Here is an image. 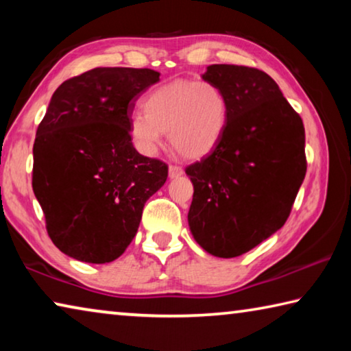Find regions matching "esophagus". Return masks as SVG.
<instances>
[{
	"instance_id": "obj_1",
	"label": "esophagus",
	"mask_w": 351,
	"mask_h": 351,
	"mask_svg": "<svg viewBox=\"0 0 351 351\" xmlns=\"http://www.w3.org/2000/svg\"><path fill=\"white\" fill-rule=\"evenodd\" d=\"M182 173H184V170H182L181 165H176V164L169 165V176L170 178H178V176H181Z\"/></svg>"
}]
</instances>
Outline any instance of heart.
I'll list each match as a JSON object with an SVG mask.
<instances>
[{
	"label": "heart",
	"instance_id": "1",
	"mask_svg": "<svg viewBox=\"0 0 351 351\" xmlns=\"http://www.w3.org/2000/svg\"><path fill=\"white\" fill-rule=\"evenodd\" d=\"M130 119V136L141 153L152 156L169 133L171 145L186 158L212 152L228 123V99L209 80H173L154 88Z\"/></svg>",
	"mask_w": 351,
	"mask_h": 351
}]
</instances>
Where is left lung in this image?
<instances>
[{"label":"left lung","instance_id":"left-lung-1","mask_svg":"<svg viewBox=\"0 0 351 351\" xmlns=\"http://www.w3.org/2000/svg\"><path fill=\"white\" fill-rule=\"evenodd\" d=\"M204 80L228 99L215 148L186 169L193 182L190 230L215 257L251 251L287 221L306 173L304 122L257 68L210 64Z\"/></svg>","mask_w":351,"mask_h":351}]
</instances>
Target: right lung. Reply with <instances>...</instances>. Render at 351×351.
Returning <instances> with one entry per match:
<instances>
[{
  "instance_id": "1",
  "label": "right lung",
  "mask_w": 351,
  "mask_h": 351,
  "mask_svg": "<svg viewBox=\"0 0 351 351\" xmlns=\"http://www.w3.org/2000/svg\"><path fill=\"white\" fill-rule=\"evenodd\" d=\"M159 75L94 68L52 94L34 142L32 189L47 235L69 257L97 265L121 257L167 180L169 165L139 154L130 136L134 100Z\"/></svg>"
}]
</instances>
